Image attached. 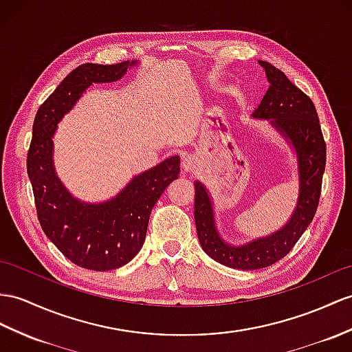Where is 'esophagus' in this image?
<instances>
[{
  "instance_id": "34e87169",
  "label": "esophagus",
  "mask_w": 352,
  "mask_h": 352,
  "mask_svg": "<svg viewBox=\"0 0 352 352\" xmlns=\"http://www.w3.org/2000/svg\"><path fill=\"white\" fill-rule=\"evenodd\" d=\"M182 167L186 173H192V171H195V168L199 167V162H197V158L188 155L182 160Z\"/></svg>"
}]
</instances>
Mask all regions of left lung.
<instances>
[{
  "instance_id": "left-lung-1",
  "label": "left lung",
  "mask_w": 352,
  "mask_h": 352,
  "mask_svg": "<svg viewBox=\"0 0 352 352\" xmlns=\"http://www.w3.org/2000/svg\"><path fill=\"white\" fill-rule=\"evenodd\" d=\"M270 87L252 118L270 119L278 133L294 148L298 166V197L293 215L280 230L246 245L233 246L217 230L212 199L201 182H195L194 218L203 251L210 258L241 270L269 267L293 250V246L318 208L322 175L325 168V142L312 100L300 91L275 65L258 61Z\"/></svg>"
}]
</instances>
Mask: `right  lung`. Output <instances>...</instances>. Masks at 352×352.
Returning <instances> with one entry per match:
<instances>
[{
	"label": "right lung",
	"mask_w": 352,
	"mask_h": 352,
	"mask_svg": "<svg viewBox=\"0 0 352 352\" xmlns=\"http://www.w3.org/2000/svg\"><path fill=\"white\" fill-rule=\"evenodd\" d=\"M135 64H82L74 68L38 107L32 124L27 170L40 226L50 242L83 269L113 270L139 254L152 208L181 170L179 157H170L134 176L121 192L104 203L76 199L56 175L52 139L58 122L92 83L116 82Z\"/></svg>",
	"instance_id": "right-lung-1"
}]
</instances>
